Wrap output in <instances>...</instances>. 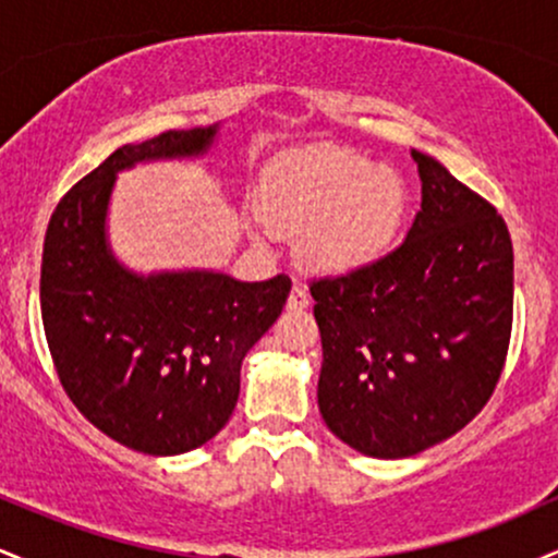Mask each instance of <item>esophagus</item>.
<instances>
[{"mask_svg":"<svg viewBox=\"0 0 558 558\" xmlns=\"http://www.w3.org/2000/svg\"><path fill=\"white\" fill-rule=\"evenodd\" d=\"M288 310L291 312H301V310H306V306H310V293H306V288L301 286V283H296L291 288V296H288Z\"/></svg>","mask_w":558,"mask_h":558,"instance_id":"34e87169","label":"esophagus"}]
</instances>
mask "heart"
Listing matches in <instances>:
<instances>
[{
    "label": "heart",
    "instance_id": "heart-1",
    "mask_svg": "<svg viewBox=\"0 0 558 558\" xmlns=\"http://www.w3.org/2000/svg\"><path fill=\"white\" fill-rule=\"evenodd\" d=\"M407 185L390 168L338 146L280 157L262 189V215L278 233H301V259L325 275L362 272L399 235Z\"/></svg>",
    "mask_w": 558,
    "mask_h": 558
}]
</instances>
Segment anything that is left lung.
I'll list each match as a JSON object with an SVG mask.
<instances>
[{"instance_id": "left-lung-1", "label": "left lung", "mask_w": 558, "mask_h": 558, "mask_svg": "<svg viewBox=\"0 0 558 558\" xmlns=\"http://www.w3.org/2000/svg\"><path fill=\"white\" fill-rule=\"evenodd\" d=\"M422 207L401 246L362 272L310 286L323 338L325 425L375 459L451 438L501 377L514 252L493 204L412 149Z\"/></svg>"}]
</instances>
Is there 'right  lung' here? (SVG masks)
I'll return each mask as SVG.
<instances>
[{
    "mask_svg": "<svg viewBox=\"0 0 558 558\" xmlns=\"http://www.w3.org/2000/svg\"><path fill=\"white\" fill-rule=\"evenodd\" d=\"M217 131H168L114 149L62 196L44 239L41 319L62 388L94 427L151 457L194 451L226 427L243 356L291 293L288 275L262 283L215 270L138 275L112 254L118 172L207 155Z\"/></svg>",
    "mask_w": 558,
    "mask_h": 558,
    "instance_id": "right-lung-1",
    "label": "right lung"
}]
</instances>
